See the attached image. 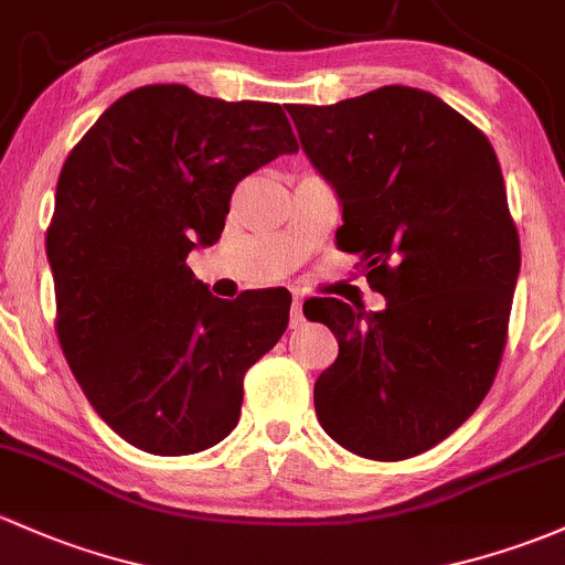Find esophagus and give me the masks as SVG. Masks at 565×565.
<instances>
[{
  "mask_svg": "<svg viewBox=\"0 0 565 565\" xmlns=\"http://www.w3.org/2000/svg\"><path fill=\"white\" fill-rule=\"evenodd\" d=\"M301 296L294 294V301H290V329H296V326L305 323V312H301Z\"/></svg>",
  "mask_w": 565,
  "mask_h": 565,
  "instance_id": "obj_1",
  "label": "esophagus"
}]
</instances>
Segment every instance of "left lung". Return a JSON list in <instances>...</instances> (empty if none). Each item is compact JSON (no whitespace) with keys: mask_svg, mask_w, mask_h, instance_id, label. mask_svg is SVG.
Returning <instances> with one entry per match:
<instances>
[{"mask_svg":"<svg viewBox=\"0 0 565 565\" xmlns=\"http://www.w3.org/2000/svg\"><path fill=\"white\" fill-rule=\"evenodd\" d=\"M288 113L342 204L337 245L385 296L380 312L309 305L339 342L315 412L344 450L412 458L447 439L499 372L520 275L499 159L475 124L420 88Z\"/></svg>","mask_w":565,"mask_h":565,"instance_id":"8db88e82","label":"left lung"}]
</instances>
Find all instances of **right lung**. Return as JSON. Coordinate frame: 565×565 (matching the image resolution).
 Wrapping results in <instances>:
<instances>
[{
  "mask_svg": "<svg viewBox=\"0 0 565 565\" xmlns=\"http://www.w3.org/2000/svg\"><path fill=\"white\" fill-rule=\"evenodd\" d=\"M299 150L280 105L142 86L66 156L45 250L72 374L120 439L191 455L232 434L245 372L288 329L290 296H212L188 269L236 183Z\"/></svg>",
  "mask_w": 565,
  "mask_h": 565,
  "instance_id": "1",
  "label": "right lung"
}]
</instances>
